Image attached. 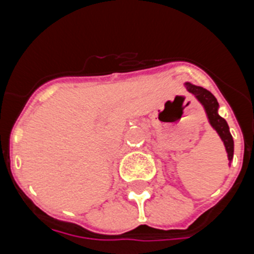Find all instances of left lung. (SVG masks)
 Listing matches in <instances>:
<instances>
[{"instance_id": "8db88e82", "label": "left lung", "mask_w": 254, "mask_h": 254, "mask_svg": "<svg viewBox=\"0 0 254 254\" xmlns=\"http://www.w3.org/2000/svg\"><path fill=\"white\" fill-rule=\"evenodd\" d=\"M187 90L190 94H193L199 102L202 103V105L205 107L206 113H207L208 120H210L211 126L214 127L217 131V133L220 134L221 140L224 141V145L226 147V152H228L229 160L233 159V154H234V141H233L232 134L229 132V126L226 123V121L224 120L223 117H220L217 113V108H219V103H217L216 98H215L212 94L208 90L203 89L201 86H196V85H192L190 82L186 84Z\"/></svg>"}]
</instances>
